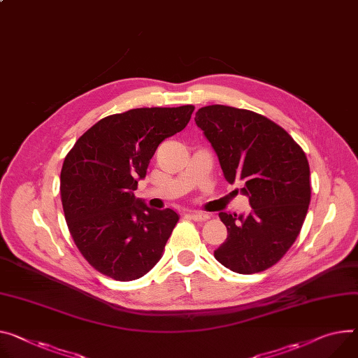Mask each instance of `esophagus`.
Returning a JSON list of instances; mask_svg holds the SVG:
<instances>
[{"mask_svg":"<svg viewBox=\"0 0 358 358\" xmlns=\"http://www.w3.org/2000/svg\"><path fill=\"white\" fill-rule=\"evenodd\" d=\"M189 216H190V219H194V221H196V222L208 221V219H209V215H208V213H205V212H198V210H190V212H189Z\"/></svg>","mask_w":358,"mask_h":358,"instance_id":"34e87169","label":"esophagus"}]
</instances>
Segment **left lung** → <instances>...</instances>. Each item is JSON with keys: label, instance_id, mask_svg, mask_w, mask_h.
<instances>
[{"label": "left lung", "instance_id": "obj_1", "mask_svg": "<svg viewBox=\"0 0 358 358\" xmlns=\"http://www.w3.org/2000/svg\"><path fill=\"white\" fill-rule=\"evenodd\" d=\"M195 122L217 155L227 182H242L248 215L221 212L227 241L215 258L238 273H257L291 248L311 201L310 164L277 123L251 110L222 104L199 108Z\"/></svg>", "mask_w": 358, "mask_h": 358}]
</instances>
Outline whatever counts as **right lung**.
I'll return each mask as SVG.
<instances>
[{"label":"right lung","instance_id":"add662e5","mask_svg":"<svg viewBox=\"0 0 358 358\" xmlns=\"http://www.w3.org/2000/svg\"><path fill=\"white\" fill-rule=\"evenodd\" d=\"M195 107H141L107 116L67 153L60 194L78 251L116 281L143 277L162 258L179 215L148 208L133 190L157 146L183 130Z\"/></svg>","mask_w":358,"mask_h":358}]
</instances>
